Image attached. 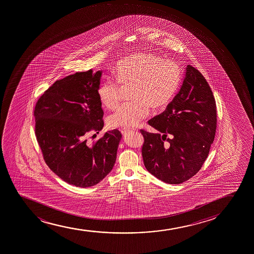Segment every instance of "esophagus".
I'll return each mask as SVG.
<instances>
[{
	"label": "esophagus",
	"instance_id": "esophagus-1",
	"mask_svg": "<svg viewBox=\"0 0 254 254\" xmlns=\"http://www.w3.org/2000/svg\"><path fill=\"white\" fill-rule=\"evenodd\" d=\"M121 131H122V134H123V136H127V134L132 131V130H130V129H123Z\"/></svg>",
	"mask_w": 254,
	"mask_h": 254
}]
</instances>
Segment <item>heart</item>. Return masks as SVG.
<instances>
[{"instance_id": "obj_1", "label": "heart", "mask_w": 254, "mask_h": 254, "mask_svg": "<svg viewBox=\"0 0 254 254\" xmlns=\"http://www.w3.org/2000/svg\"><path fill=\"white\" fill-rule=\"evenodd\" d=\"M114 76L122 88H132L133 102L121 106L108 117L107 123L112 128H132L147 117L149 107L154 111L165 108L181 83V71L176 63L145 52L134 53L121 61L115 68ZM120 90L112 80L100 83L97 93L103 106L109 110L116 108Z\"/></svg>"}]
</instances>
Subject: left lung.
I'll return each mask as SVG.
<instances>
[{
    "label": "left lung",
    "instance_id": "8db88e82",
    "mask_svg": "<svg viewBox=\"0 0 254 254\" xmlns=\"http://www.w3.org/2000/svg\"><path fill=\"white\" fill-rule=\"evenodd\" d=\"M216 123L213 92L198 70L188 65L179 91L166 111L148 121L157 132L141 130L147 171L169 184L190 179L208 157Z\"/></svg>",
    "mask_w": 254,
    "mask_h": 254
}]
</instances>
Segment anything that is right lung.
I'll return each instance as SVG.
<instances>
[{"mask_svg": "<svg viewBox=\"0 0 254 254\" xmlns=\"http://www.w3.org/2000/svg\"><path fill=\"white\" fill-rule=\"evenodd\" d=\"M102 71L90 69L57 80L34 109L35 135L49 168L64 182L89 188L113 169L122 133L109 131L88 144L85 135L104 127L98 88Z\"/></svg>", "mask_w": 254, "mask_h": 254, "instance_id": "1", "label": "right lung"}]
</instances>
